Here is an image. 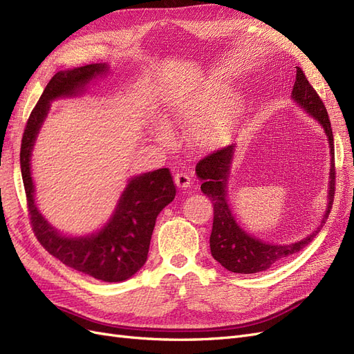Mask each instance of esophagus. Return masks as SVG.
<instances>
[{"mask_svg": "<svg viewBox=\"0 0 354 354\" xmlns=\"http://www.w3.org/2000/svg\"><path fill=\"white\" fill-rule=\"evenodd\" d=\"M174 181H176L177 187H180V189H187V187H190V185H192L190 176H189L187 173H177V174L174 176Z\"/></svg>", "mask_w": 354, "mask_h": 354, "instance_id": "34e87169", "label": "esophagus"}]
</instances>
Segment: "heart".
Returning a JSON list of instances; mask_svg holds the SVG:
<instances>
[{
  "instance_id": "1",
  "label": "heart",
  "mask_w": 354,
  "mask_h": 354,
  "mask_svg": "<svg viewBox=\"0 0 354 354\" xmlns=\"http://www.w3.org/2000/svg\"><path fill=\"white\" fill-rule=\"evenodd\" d=\"M227 93L226 87H211L203 91L195 103L181 100L174 103L171 115L177 121H194L199 113L213 109L194 128V138L201 147L214 149L227 142L242 120L243 102L241 99H230L221 103ZM156 137L165 143L171 140L169 128L165 122L158 124Z\"/></svg>"
}]
</instances>
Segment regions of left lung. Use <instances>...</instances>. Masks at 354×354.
<instances>
[{
  "label": "left lung",
  "mask_w": 354,
  "mask_h": 354,
  "mask_svg": "<svg viewBox=\"0 0 354 354\" xmlns=\"http://www.w3.org/2000/svg\"><path fill=\"white\" fill-rule=\"evenodd\" d=\"M291 97L294 102L312 115L315 120L324 127L325 134L330 147V169L328 183V207L324 218L319 226L308 234L307 238L286 245H273L257 239L252 234L246 233L234 220L230 207L227 203V177L230 164L233 159L234 145L226 146L201 159L196 164V174L202 180L201 190L205 194L214 207L212 232L209 236V248L214 259H216L224 269L233 273H259L286 260L288 257L301 251L306 245L313 241V238L324 227V223L332 208L335 195V151H334V134H332L330 122L324 102L320 100L316 90L310 85L301 68H297L295 84Z\"/></svg>",
  "instance_id": "1"
}]
</instances>
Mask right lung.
Instances as JSON below:
<instances>
[{
    "label": "right lung",
    "instance_id": "obj_1",
    "mask_svg": "<svg viewBox=\"0 0 354 354\" xmlns=\"http://www.w3.org/2000/svg\"><path fill=\"white\" fill-rule=\"evenodd\" d=\"M109 71L106 63L57 72L26 122L20 146V169L26 192L32 230L44 248L72 269L103 282H122L142 269L158 214L176 196V186L168 168L133 177L121 195L109 223L94 234L80 238L63 236L41 216L34 199L30 155L39 128L50 109V102L78 95L93 78Z\"/></svg>",
    "mask_w": 354,
    "mask_h": 354
}]
</instances>
